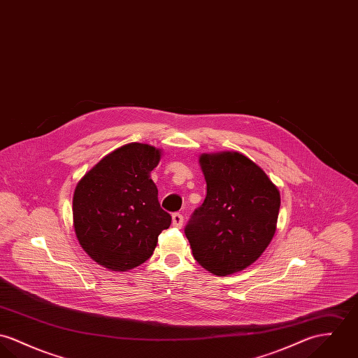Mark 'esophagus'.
<instances>
[{"label": "esophagus", "instance_id": "1", "mask_svg": "<svg viewBox=\"0 0 358 358\" xmlns=\"http://www.w3.org/2000/svg\"><path fill=\"white\" fill-rule=\"evenodd\" d=\"M171 218H173V227H176V228H181V227H182V224H184V217H182V214L174 213Z\"/></svg>", "mask_w": 358, "mask_h": 358}]
</instances>
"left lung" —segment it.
I'll return each mask as SVG.
<instances>
[{
	"mask_svg": "<svg viewBox=\"0 0 358 358\" xmlns=\"http://www.w3.org/2000/svg\"><path fill=\"white\" fill-rule=\"evenodd\" d=\"M207 195L185 227L194 258L228 276L255 262L275 236L280 192L265 171L238 152L199 158Z\"/></svg>",
	"mask_w": 358,
	"mask_h": 358,
	"instance_id": "1",
	"label": "left lung"
}]
</instances>
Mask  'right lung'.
<instances>
[{"label":"right lung","mask_w":358,"mask_h":358,"mask_svg":"<svg viewBox=\"0 0 358 358\" xmlns=\"http://www.w3.org/2000/svg\"><path fill=\"white\" fill-rule=\"evenodd\" d=\"M160 150L130 143L113 151L77 184L74 229L80 247L111 271H129L154 252L158 236L171 224L160 207L151 171Z\"/></svg>","instance_id":"right-lung-1"}]
</instances>
